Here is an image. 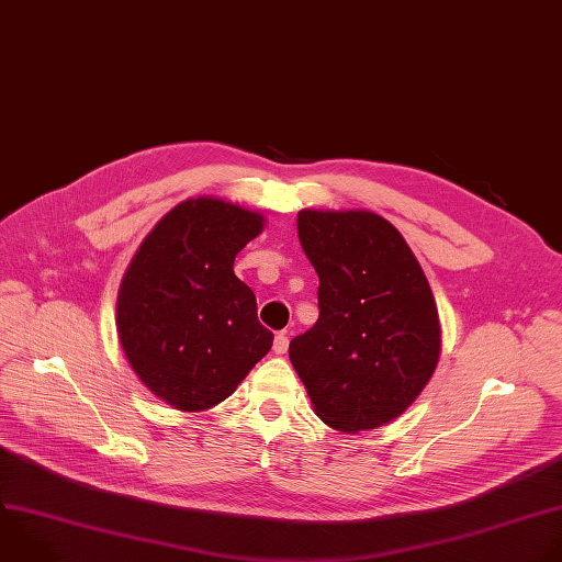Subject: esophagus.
Wrapping results in <instances>:
<instances>
[{"label":"esophagus","instance_id":"1","mask_svg":"<svg viewBox=\"0 0 562 562\" xmlns=\"http://www.w3.org/2000/svg\"><path fill=\"white\" fill-rule=\"evenodd\" d=\"M286 348H289V337H286V333H278L276 339H273V352H276V355H284Z\"/></svg>","mask_w":562,"mask_h":562}]
</instances>
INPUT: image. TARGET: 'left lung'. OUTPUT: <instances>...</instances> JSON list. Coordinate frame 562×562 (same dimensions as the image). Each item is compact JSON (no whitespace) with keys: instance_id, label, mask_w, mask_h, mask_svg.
Masks as SVG:
<instances>
[{"instance_id":"left-lung-1","label":"left lung","mask_w":562,"mask_h":562,"mask_svg":"<svg viewBox=\"0 0 562 562\" xmlns=\"http://www.w3.org/2000/svg\"><path fill=\"white\" fill-rule=\"evenodd\" d=\"M300 245L317 271V322L289 357L315 415L341 432L400 417L439 361L430 284L402 238L372 212L297 214Z\"/></svg>"}]
</instances>
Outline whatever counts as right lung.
I'll return each mask as SVG.
<instances>
[{"mask_svg":"<svg viewBox=\"0 0 562 562\" xmlns=\"http://www.w3.org/2000/svg\"><path fill=\"white\" fill-rule=\"evenodd\" d=\"M262 216L218 199L184 201L145 238L121 282L116 328L138 380L178 411L227 400L271 350L234 260Z\"/></svg>","mask_w":562,"mask_h":562,"instance_id":"obj_1","label":"right lung"}]
</instances>
